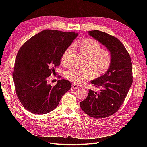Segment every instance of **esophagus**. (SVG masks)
<instances>
[{
	"label": "esophagus",
	"mask_w": 147,
	"mask_h": 147,
	"mask_svg": "<svg viewBox=\"0 0 147 147\" xmlns=\"http://www.w3.org/2000/svg\"><path fill=\"white\" fill-rule=\"evenodd\" d=\"M72 88H73V89H78V88H79V87L76 84H74V83H73V85H72Z\"/></svg>",
	"instance_id": "esophagus-1"
}]
</instances>
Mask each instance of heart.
I'll use <instances>...</instances> for the list:
<instances>
[{"instance_id": "b5f03b06", "label": "heart", "mask_w": 147, "mask_h": 147, "mask_svg": "<svg viewBox=\"0 0 147 147\" xmlns=\"http://www.w3.org/2000/svg\"><path fill=\"white\" fill-rule=\"evenodd\" d=\"M80 49L87 59L85 67L88 69H78L71 68L65 73L67 80L76 84H80L92 76L98 78L105 74L110 69L112 62L111 52L103 49L102 45L92 39H85L81 42ZM73 47L70 46L64 51L62 56V62L64 65H69Z\"/></svg>"}]
</instances>
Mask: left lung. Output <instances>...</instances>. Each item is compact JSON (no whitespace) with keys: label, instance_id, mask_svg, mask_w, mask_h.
Segmentation results:
<instances>
[{"label":"left lung","instance_id":"1","mask_svg":"<svg viewBox=\"0 0 147 147\" xmlns=\"http://www.w3.org/2000/svg\"><path fill=\"white\" fill-rule=\"evenodd\" d=\"M89 35L107 47L112 55V65L104 75L92 81L99 92L89 90L80 107L86 114L96 119L111 116L119 109L133 83L131 59L125 47L117 38L98 30Z\"/></svg>","mask_w":147,"mask_h":147}]
</instances>
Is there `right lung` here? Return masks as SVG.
<instances>
[{
  "mask_svg": "<svg viewBox=\"0 0 147 147\" xmlns=\"http://www.w3.org/2000/svg\"><path fill=\"white\" fill-rule=\"evenodd\" d=\"M78 33L45 30L30 38L19 50L12 77L18 99L27 111L45 114L57 107L69 90V81L59 80L54 86L47 80L59 66L62 54Z\"/></svg>",
  "mask_w": 147,
  "mask_h": 147,
  "instance_id": "add662e5",
  "label": "right lung"
}]
</instances>
